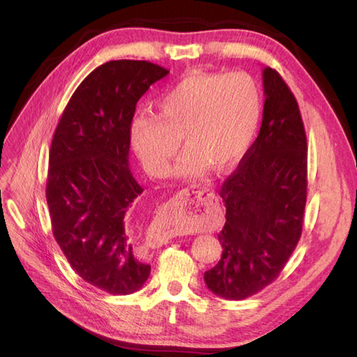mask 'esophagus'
I'll return each instance as SVG.
<instances>
[{
	"instance_id": "34e87169",
	"label": "esophagus",
	"mask_w": 357,
	"mask_h": 357,
	"mask_svg": "<svg viewBox=\"0 0 357 357\" xmlns=\"http://www.w3.org/2000/svg\"><path fill=\"white\" fill-rule=\"evenodd\" d=\"M198 202L201 206H206V204H215L216 196L215 193L206 187H192L185 188V190H181L179 195L174 199V204H181V206H187L188 202Z\"/></svg>"
}]
</instances>
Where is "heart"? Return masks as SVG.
Masks as SVG:
<instances>
[{
    "mask_svg": "<svg viewBox=\"0 0 357 357\" xmlns=\"http://www.w3.org/2000/svg\"><path fill=\"white\" fill-rule=\"evenodd\" d=\"M261 93L244 72L187 75L156 104L155 116L138 115L130 138L136 155L151 174H164L183 138L187 151L179 176H201L238 162L253 141L261 119Z\"/></svg>",
    "mask_w": 357,
    "mask_h": 357,
    "instance_id": "heart-1",
    "label": "heart"
}]
</instances>
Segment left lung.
<instances>
[{
	"label": "left lung",
	"mask_w": 357,
	"mask_h": 357,
	"mask_svg": "<svg viewBox=\"0 0 357 357\" xmlns=\"http://www.w3.org/2000/svg\"><path fill=\"white\" fill-rule=\"evenodd\" d=\"M259 135L224 181L222 256L204 273L210 291L241 301L275 280L302 233L307 202V136L291 90L271 67L262 70Z\"/></svg>",
	"instance_id": "8db88e82"
}]
</instances>
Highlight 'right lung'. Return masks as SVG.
Masks as SVG:
<instances>
[{
    "label": "right lung",
    "instance_id": "right-lung-1",
    "mask_svg": "<svg viewBox=\"0 0 357 357\" xmlns=\"http://www.w3.org/2000/svg\"><path fill=\"white\" fill-rule=\"evenodd\" d=\"M169 70L118 59L75 90L53 135L45 198L52 231L78 276L110 294L138 291L150 265L136 256L132 210L142 187L128 167L136 102Z\"/></svg>",
    "mask_w": 357,
    "mask_h": 357
}]
</instances>
